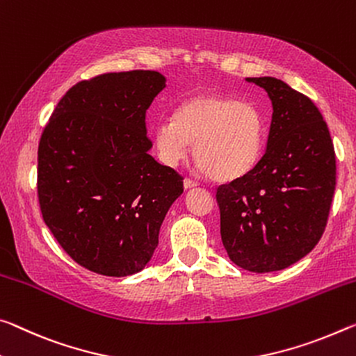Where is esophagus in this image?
<instances>
[{
	"label": "esophagus",
	"instance_id": "obj_1",
	"mask_svg": "<svg viewBox=\"0 0 356 356\" xmlns=\"http://www.w3.org/2000/svg\"><path fill=\"white\" fill-rule=\"evenodd\" d=\"M198 182H195V180H191V179H185L184 180V187H185V190H190V188H195V187H198Z\"/></svg>",
	"mask_w": 356,
	"mask_h": 356
}]
</instances>
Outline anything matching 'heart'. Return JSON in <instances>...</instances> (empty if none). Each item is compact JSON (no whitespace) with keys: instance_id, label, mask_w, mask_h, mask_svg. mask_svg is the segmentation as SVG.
<instances>
[{"instance_id":"obj_1","label":"heart","mask_w":356,"mask_h":356,"mask_svg":"<svg viewBox=\"0 0 356 356\" xmlns=\"http://www.w3.org/2000/svg\"><path fill=\"white\" fill-rule=\"evenodd\" d=\"M155 150L168 166L193 156L209 177L233 182L249 174L263 149V122L252 104L217 93H198L154 131Z\"/></svg>"}]
</instances>
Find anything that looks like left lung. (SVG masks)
<instances>
[{
	"mask_svg": "<svg viewBox=\"0 0 356 356\" xmlns=\"http://www.w3.org/2000/svg\"><path fill=\"white\" fill-rule=\"evenodd\" d=\"M273 103L266 152L242 179L217 188L228 257L252 273L291 266L317 245L336 188V156L312 101L275 77H247Z\"/></svg>",
	"mask_w": 356,
	"mask_h": 356,
	"instance_id": "left-lung-1",
	"label": "left lung"
}]
</instances>
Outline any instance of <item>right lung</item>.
Wrapping results in <instances>:
<instances>
[{"label":"right lung","instance_id":"right-lung-1","mask_svg":"<svg viewBox=\"0 0 356 356\" xmlns=\"http://www.w3.org/2000/svg\"><path fill=\"white\" fill-rule=\"evenodd\" d=\"M166 87L156 71L109 72L66 92L38 149L42 218L81 266L136 274L158 245L182 177L149 154L145 112Z\"/></svg>","mask_w":356,"mask_h":356}]
</instances>
